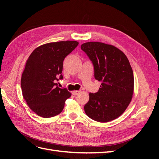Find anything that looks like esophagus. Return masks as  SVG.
Returning a JSON list of instances; mask_svg holds the SVG:
<instances>
[{
    "mask_svg": "<svg viewBox=\"0 0 159 159\" xmlns=\"http://www.w3.org/2000/svg\"><path fill=\"white\" fill-rule=\"evenodd\" d=\"M80 91H72V94L73 95H78L80 93Z\"/></svg>",
    "mask_w": 159,
    "mask_h": 159,
    "instance_id": "obj_1",
    "label": "esophagus"
}]
</instances>
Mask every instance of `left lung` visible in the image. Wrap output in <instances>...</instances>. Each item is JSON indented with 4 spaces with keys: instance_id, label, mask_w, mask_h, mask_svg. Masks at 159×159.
I'll return each instance as SVG.
<instances>
[{
    "instance_id": "1",
    "label": "left lung",
    "mask_w": 159,
    "mask_h": 159,
    "mask_svg": "<svg viewBox=\"0 0 159 159\" xmlns=\"http://www.w3.org/2000/svg\"><path fill=\"white\" fill-rule=\"evenodd\" d=\"M81 49L92 62L95 79L102 81L98 92L89 93L85 112L96 121H112L125 111L132 99L134 76L129 60L116 47L102 42H86Z\"/></svg>"
}]
</instances>
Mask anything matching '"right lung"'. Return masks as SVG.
<instances>
[{"label": "right lung", "mask_w": 159, "mask_h": 159, "mask_svg": "<svg viewBox=\"0 0 159 159\" xmlns=\"http://www.w3.org/2000/svg\"><path fill=\"white\" fill-rule=\"evenodd\" d=\"M78 44L76 41L48 43L38 47L27 60L21 78L22 95L39 116L49 118L60 114L71 96L56 81L63 79V61Z\"/></svg>", "instance_id": "1"}]
</instances>
